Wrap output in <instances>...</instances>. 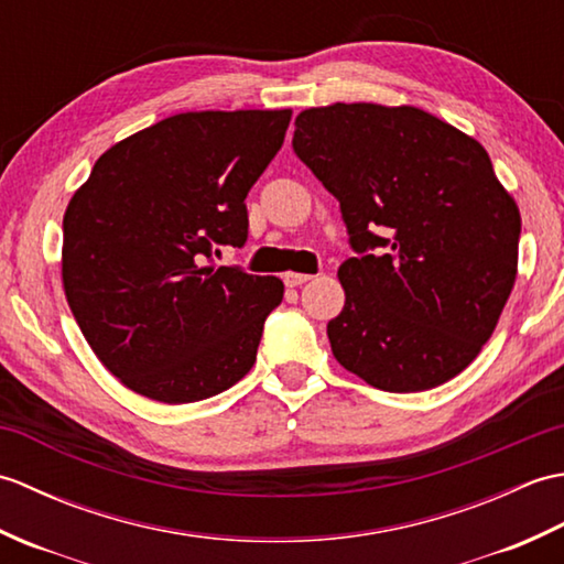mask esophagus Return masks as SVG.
<instances>
[{"label": "esophagus", "mask_w": 564, "mask_h": 564, "mask_svg": "<svg viewBox=\"0 0 564 564\" xmlns=\"http://www.w3.org/2000/svg\"><path fill=\"white\" fill-rule=\"evenodd\" d=\"M307 281H313V275L310 273H285L283 275V283L289 285V289H297V285H303Z\"/></svg>", "instance_id": "obj_1"}]
</instances>
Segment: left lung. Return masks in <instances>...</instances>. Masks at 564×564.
I'll return each mask as SVG.
<instances>
[{"instance_id":"1","label":"left lung","mask_w":564,"mask_h":564,"mask_svg":"<svg viewBox=\"0 0 564 564\" xmlns=\"http://www.w3.org/2000/svg\"><path fill=\"white\" fill-rule=\"evenodd\" d=\"M293 152L339 200L356 254L334 358L386 392L458 376L517 281L521 215L485 148L414 106L334 104L295 118Z\"/></svg>"}]
</instances>
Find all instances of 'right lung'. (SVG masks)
Returning a JSON list of instances; mask_svg holds the SVG:
<instances>
[{"label":"right lung","instance_id":"add662e5","mask_svg":"<svg viewBox=\"0 0 564 564\" xmlns=\"http://www.w3.org/2000/svg\"><path fill=\"white\" fill-rule=\"evenodd\" d=\"M291 111L178 113L106 150L63 220V283L99 361L164 404L208 400L257 361L283 283L215 267L245 247L247 194Z\"/></svg>","mask_w":564,"mask_h":564}]
</instances>
